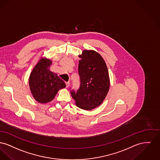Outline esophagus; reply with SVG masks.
Here are the masks:
<instances>
[{
	"label": "esophagus",
	"mask_w": 160,
	"mask_h": 160,
	"mask_svg": "<svg viewBox=\"0 0 160 160\" xmlns=\"http://www.w3.org/2000/svg\"><path fill=\"white\" fill-rule=\"evenodd\" d=\"M66 87L68 88L69 87V85H70V82H66Z\"/></svg>",
	"instance_id": "1"
}]
</instances>
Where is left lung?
Returning a JSON list of instances; mask_svg holds the SVG:
<instances>
[{
  "mask_svg": "<svg viewBox=\"0 0 160 160\" xmlns=\"http://www.w3.org/2000/svg\"><path fill=\"white\" fill-rule=\"evenodd\" d=\"M79 57L81 58L78 66L80 87L70 93L77 107L91 110L99 107L108 94V71L104 59L96 51L84 50Z\"/></svg>",
  "mask_w": 160,
  "mask_h": 160,
  "instance_id": "8db88e82",
  "label": "left lung"
}]
</instances>
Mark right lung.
I'll return each instance as SVG.
<instances>
[{
	"label": "right lung",
	"mask_w": 160,
	"mask_h": 160,
	"mask_svg": "<svg viewBox=\"0 0 160 160\" xmlns=\"http://www.w3.org/2000/svg\"><path fill=\"white\" fill-rule=\"evenodd\" d=\"M52 61L43 58L34 67L29 78V85L34 99L39 103L52 101L60 89L66 87L64 82L50 70Z\"/></svg>",
	"instance_id": "add662e5"
}]
</instances>
